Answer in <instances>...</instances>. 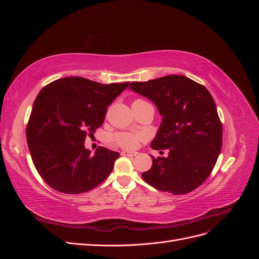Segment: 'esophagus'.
<instances>
[{
    "label": "esophagus",
    "mask_w": 259,
    "mask_h": 259,
    "mask_svg": "<svg viewBox=\"0 0 259 259\" xmlns=\"http://www.w3.org/2000/svg\"><path fill=\"white\" fill-rule=\"evenodd\" d=\"M122 155H125V156H136L138 153L137 152H130V151H126V150H123L121 152Z\"/></svg>",
    "instance_id": "esophagus-1"
}]
</instances>
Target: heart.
Returning a JSON list of instances; mask_svg holds the SVG:
<instances>
[{"mask_svg":"<svg viewBox=\"0 0 259 259\" xmlns=\"http://www.w3.org/2000/svg\"><path fill=\"white\" fill-rule=\"evenodd\" d=\"M135 101H144L142 99H137ZM134 101V103H135ZM145 138L142 133H127L121 132L114 135V142L125 149H135L138 147L139 143L143 142Z\"/></svg>","mask_w":259,"mask_h":259,"instance_id":"obj_1","label":"heart"}]
</instances>
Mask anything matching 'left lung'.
Returning <instances> with one entry per match:
<instances>
[{"mask_svg": "<svg viewBox=\"0 0 259 259\" xmlns=\"http://www.w3.org/2000/svg\"><path fill=\"white\" fill-rule=\"evenodd\" d=\"M130 89L150 99L163 116L155 150L168 149L166 158L152 156L143 179L155 189L185 194L210 175L223 144V125L215 101L205 86L184 75L133 82Z\"/></svg>", "mask_w": 259, "mask_h": 259, "instance_id": "1", "label": "left lung"}]
</instances>
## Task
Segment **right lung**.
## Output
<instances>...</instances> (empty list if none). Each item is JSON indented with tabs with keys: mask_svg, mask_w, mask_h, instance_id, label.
Segmentation results:
<instances>
[{
	"mask_svg": "<svg viewBox=\"0 0 259 259\" xmlns=\"http://www.w3.org/2000/svg\"><path fill=\"white\" fill-rule=\"evenodd\" d=\"M128 84L105 85L69 76L38 93L26 136L37 173L53 189L68 194L86 192L111 174L119 152L98 147L92 155L84 142L103 125L108 106Z\"/></svg>",
	"mask_w": 259,
	"mask_h": 259,
	"instance_id": "right-lung-1",
	"label": "right lung"
}]
</instances>
